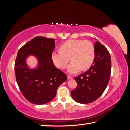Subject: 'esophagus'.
I'll use <instances>...</instances> for the list:
<instances>
[{"label":"esophagus","mask_w":130,"mask_h":130,"mask_svg":"<svg viewBox=\"0 0 130 130\" xmlns=\"http://www.w3.org/2000/svg\"><path fill=\"white\" fill-rule=\"evenodd\" d=\"M67 78H68V80H70V79H72L73 77H72L71 76H70V75H68L67 76Z\"/></svg>","instance_id":"obj_1"}]
</instances>
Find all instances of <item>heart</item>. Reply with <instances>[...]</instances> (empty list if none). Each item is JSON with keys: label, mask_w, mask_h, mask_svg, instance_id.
Wrapping results in <instances>:
<instances>
[{"label": "heart", "mask_w": 130, "mask_h": 130, "mask_svg": "<svg viewBox=\"0 0 130 130\" xmlns=\"http://www.w3.org/2000/svg\"><path fill=\"white\" fill-rule=\"evenodd\" d=\"M95 57V50L93 43L84 40H71L61 46V50L54 51L52 55L53 62L57 68L64 69L70 60L68 72L76 74L80 70L87 69L93 64Z\"/></svg>", "instance_id": "obj_1"}]
</instances>
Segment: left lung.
I'll return each instance as SVG.
<instances>
[{
    "label": "left lung",
    "instance_id": "left-lung-1",
    "mask_svg": "<svg viewBox=\"0 0 130 130\" xmlns=\"http://www.w3.org/2000/svg\"><path fill=\"white\" fill-rule=\"evenodd\" d=\"M94 47L95 57L93 64L85 73L75 77L77 86L72 91L71 95L80 104H88L98 99L107 87L111 76L109 53L98 40Z\"/></svg>",
    "mask_w": 130,
    "mask_h": 130
}]
</instances>
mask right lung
<instances>
[{
  "label": "right lung",
  "instance_id": "1",
  "mask_svg": "<svg viewBox=\"0 0 130 130\" xmlns=\"http://www.w3.org/2000/svg\"><path fill=\"white\" fill-rule=\"evenodd\" d=\"M55 40L37 36L23 45L17 53L14 64L15 78L26 99L36 105L52 101L58 87L67 80V75L55 67L52 55ZM30 55L38 59L36 69H31L26 61Z\"/></svg>",
  "mask_w": 130,
  "mask_h": 130
}]
</instances>
